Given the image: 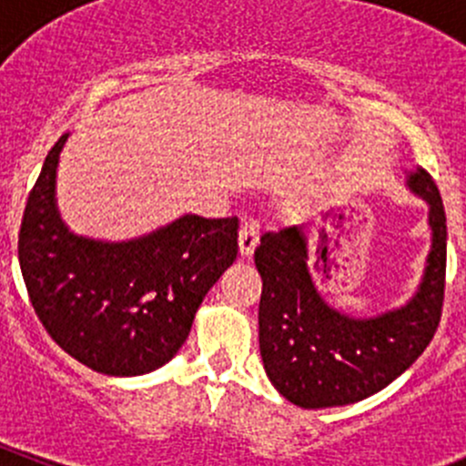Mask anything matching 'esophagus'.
<instances>
[{
	"instance_id": "esophagus-1",
	"label": "esophagus",
	"mask_w": 466,
	"mask_h": 466,
	"mask_svg": "<svg viewBox=\"0 0 466 466\" xmlns=\"http://www.w3.org/2000/svg\"><path fill=\"white\" fill-rule=\"evenodd\" d=\"M257 243H259V223L246 220L238 229V252H241V257H252Z\"/></svg>"
}]
</instances>
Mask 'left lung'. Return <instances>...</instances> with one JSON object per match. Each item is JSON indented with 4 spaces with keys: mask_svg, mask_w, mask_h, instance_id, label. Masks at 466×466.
<instances>
[{
    "mask_svg": "<svg viewBox=\"0 0 466 466\" xmlns=\"http://www.w3.org/2000/svg\"><path fill=\"white\" fill-rule=\"evenodd\" d=\"M406 189L429 207L431 248L415 293L374 316L331 307L309 266L304 228L263 234L255 250L263 290L259 350L263 370L299 408L350 406L401 377L429 347L441 316L446 216L424 168L406 171Z\"/></svg>",
    "mask_w": 466,
    "mask_h": 466,
    "instance_id": "1",
    "label": "left lung"
}]
</instances>
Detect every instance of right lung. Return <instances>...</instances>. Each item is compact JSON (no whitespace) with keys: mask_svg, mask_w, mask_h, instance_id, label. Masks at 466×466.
Listing matches in <instances>:
<instances>
[{"mask_svg":"<svg viewBox=\"0 0 466 466\" xmlns=\"http://www.w3.org/2000/svg\"><path fill=\"white\" fill-rule=\"evenodd\" d=\"M56 142L22 218V277L49 336L107 377H142L185 345L207 290L237 259L238 220L180 218L124 241L76 234L60 216Z\"/></svg>","mask_w":466,"mask_h":466,"instance_id":"add662e5","label":"right lung"}]
</instances>
